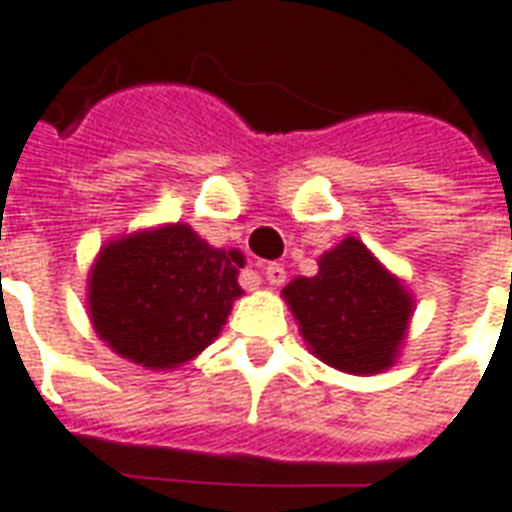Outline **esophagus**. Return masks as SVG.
I'll use <instances>...</instances> for the list:
<instances>
[{
	"instance_id": "obj_1",
	"label": "esophagus",
	"mask_w": 512,
	"mask_h": 512,
	"mask_svg": "<svg viewBox=\"0 0 512 512\" xmlns=\"http://www.w3.org/2000/svg\"><path fill=\"white\" fill-rule=\"evenodd\" d=\"M263 274H266V279L271 285H282L287 279L285 268L279 266V263H268V266H263Z\"/></svg>"
}]
</instances>
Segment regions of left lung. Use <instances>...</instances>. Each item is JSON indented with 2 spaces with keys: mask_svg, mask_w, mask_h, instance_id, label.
<instances>
[{
  "mask_svg": "<svg viewBox=\"0 0 512 512\" xmlns=\"http://www.w3.org/2000/svg\"><path fill=\"white\" fill-rule=\"evenodd\" d=\"M285 298L306 344L333 369L377 374L396 358L412 301L358 238L320 257L317 276H298Z\"/></svg>",
  "mask_w": 512,
  "mask_h": 512,
  "instance_id": "obj_1",
  "label": "left lung"
}]
</instances>
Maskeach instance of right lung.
<instances>
[{
  "label": "right lung",
  "mask_w": 512,
  "mask_h": 512,
  "mask_svg": "<svg viewBox=\"0 0 512 512\" xmlns=\"http://www.w3.org/2000/svg\"><path fill=\"white\" fill-rule=\"evenodd\" d=\"M244 255L214 249L187 225L105 246L89 279L92 323L113 350L170 369L214 342L241 295Z\"/></svg>",
  "instance_id": "add662e5"
}]
</instances>
